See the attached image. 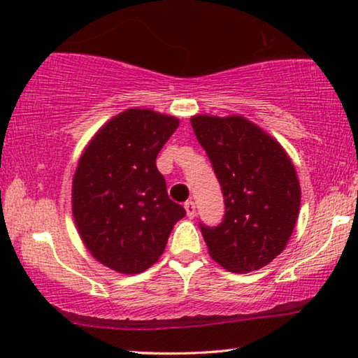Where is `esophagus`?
Segmentation results:
<instances>
[{"mask_svg": "<svg viewBox=\"0 0 358 358\" xmlns=\"http://www.w3.org/2000/svg\"><path fill=\"white\" fill-rule=\"evenodd\" d=\"M184 208H185V212H187V217H190V218L195 217V203H194V200H187V202L184 203Z\"/></svg>", "mask_w": 358, "mask_h": 358, "instance_id": "obj_1", "label": "esophagus"}]
</instances>
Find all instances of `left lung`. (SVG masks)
I'll return each instance as SVG.
<instances>
[{
  "label": "left lung",
  "mask_w": 358,
  "mask_h": 358,
  "mask_svg": "<svg viewBox=\"0 0 358 358\" xmlns=\"http://www.w3.org/2000/svg\"><path fill=\"white\" fill-rule=\"evenodd\" d=\"M224 197L223 222L200 224L208 254L229 272L272 262L290 239L300 212L295 166L278 141L243 115H194Z\"/></svg>",
  "instance_id": "obj_1"
}]
</instances>
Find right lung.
Instances as JSON below:
<instances>
[{"label": "right lung", "mask_w": 358, "mask_h": 358, "mask_svg": "<svg viewBox=\"0 0 358 358\" xmlns=\"http://www.w3.org/2000/svg\"><path fill=\"white\" fill-rule=\"evenodd\" d=\"M179 119L127 109L97 130L73 176L71 210L91 256L119 273L158 262L184 207L169 199L156 156Z\"/></svg>", "instance_id": "right-lung-1"}]
</instances>
